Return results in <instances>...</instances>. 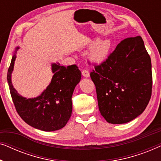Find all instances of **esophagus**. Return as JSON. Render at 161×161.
<instances>
[{"instance_id": "34e87169", "label": "esophagus", "mask_w": 161, "mask_h": 161, "mask_svg": "<svg viewBox=\"0 0 161 161\" xmlns=\"http://www.w3.org/2000/svg\"><path fill=\"white\" fill-rule=\"evenodd\" d=\"M82 75H83V77H85V78H88V77H89V72L86 69L83 70Z\"/></svg>"}]
</instances>
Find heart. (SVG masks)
<instances>
[{
  "mask_svg": "<svg viewBox=\"0 0 161 161\" xmlns=\"http://www.w3.org/2000/svg\"><path fill=\"white\" fill-rule=\"evenodd\" d=\"M113 49L114 42L111 39L96 41L89 51V60L94 64L103 63L108 58Z\"/></svg>",
  "mask_w": 161,
  "mask_h": 161,
  "instance_id": "heart-1",
  "label": "heart"
}]
</instances>
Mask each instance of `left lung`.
Listing matches in <instances>:
<instances>
[{"instance_id":"left-lung-1","label":"left lung","mask_w":161,"mask_h":161,"mask_svg":"<svg viewBox=\"0 0 161 161\" xmlns=\"http://www.w3.org/2000/svg\"><path fill=\"white\" fill-rule=\"evenodd\" d=\"M90 76L96 86L101 115L111 124H124L141 115L150 100L151 58L139 36L122 40Z\"/></svg>"}]
</instances>
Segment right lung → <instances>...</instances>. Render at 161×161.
Returning a JSON list of instances; mask_svg holds the SVG:
<instances>
[{
	"label": "right lung",
	"mask_w": 161,
	"mask_h": 161,
	"mask_svg": "<svg viewBox=\"0 0 161 161\" xmlns=\"http://www.w3.org/2000/svg\"><path fill=\"white\" fill-rule=\"evenodd\" d=\"M17 47L8 69L7 81L11 96L19 116L30 126L43 131L60 130L67 124L72 111V96L80 82L81 72L76 65L61 66L58 62L51 64L52 80L40 95L34 98L21 96L12 82Z\"/></svg>",
	"instance_id": "right-lung-1"
}]
</instances>
